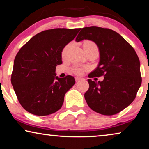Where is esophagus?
I'll use <instances>...</instances> for the list:
<instances>
[{"label": "esophagus", "mask_w": 149, "mask_h": 149, "mask_svg": "<svg viewBox=\"0 0 149 149\" xmlns=\"http://www.w3.org/2000/svg\"><path fill=\"white\" fill-rule=\"evenodd\" d=\"M75 81H80V80H85L84 78L80 77H75Z\"/></svg>", "instance_id": "esophagus-1"}]
</instances>
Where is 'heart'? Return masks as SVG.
<instances>
[{
	"label": "heart",
	"mask_w": 149,
	"mask_h": 149,
	"mask_svg": "<svg viewBox=\"0 0 149 149\" xmlns=\"http://www.w3.org/2000/svg\"><path fill=\"white\" fill-rule=\"evenodd\" d=\"M72 45V42H70V43L68 44L66 46H65V47L63 49L62 51V58L66 57L68 52L69 49H70V47H71ZM84 50H99L97 45H96L94 42H92V41L85 42V44L84 45ZM87 70V67H82L78 65H74V66L72 68V72L77 75L83 74L85 70Z\"/></svg>",
	"instance_id": "b5f03b06"
}]
</instances>
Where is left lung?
I'll return each instance as SVG.
<instances>
[{"instance_id": "left-lung-1", "label": "left lung", "mask_w": 149, "mask_h": 149, "mask_svg": "<svg viewBox=\"0 0 149 149\" xmlns=\"http://www.w3.org/2000/svg\"><path fill=\"white\" fill-rule=\"evenodd\" d=\"M84 39L94 41L100 52L99 64L88 77L104 76L102 81L87 80L89 87L84 95L85 100L96 112L116 114L134 100L141 85L139 57L132 45L112 29L84 27L75 41Z\"/></svg>"}]
</instances>
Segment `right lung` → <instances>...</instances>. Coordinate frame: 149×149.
I'll use <instances>...</instances> for the list:
<instances>
[{
    "mask_svg": "<svg viewBox=\"0 0 149 149\" xmlns=\"http://www.w3.org/2000/svg\"><path fill=\"white\" fill-rule=\"evenodd\" d=\"M81 28H56L35 35L17 52L11 83L25 110L36 116H47L61 108L66 92L75 84L72 75L56 76L62 64V51Z\"/></svg>",
    "mask_w": 149,
    "mask_h": 149,
    "instance_id": "right-lung-1",
    "label": "right lung"
}]
</instances>
